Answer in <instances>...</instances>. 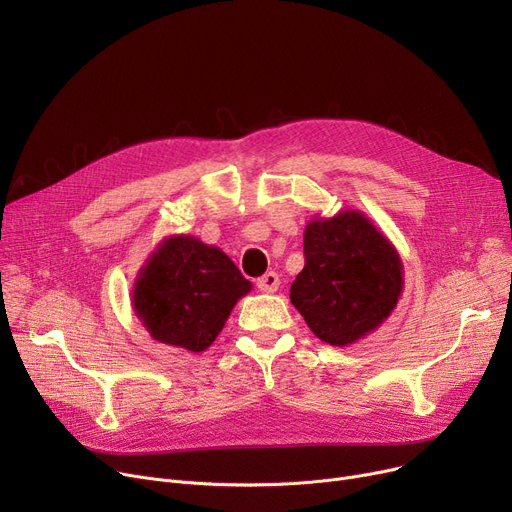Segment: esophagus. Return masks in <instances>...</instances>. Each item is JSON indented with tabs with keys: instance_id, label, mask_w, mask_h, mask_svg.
Segmentation results:
<instances>
[{
	"instance_id": "obj_1",
	"label": "esophagus",
	"mask_w": 512,
	"mask_h": 512,
	"mask_svg": "<svg viewBox=\"0 0 512 512\" xmlns=\"http://www.w3.org/2000/svg\"><path fill=\"white\" fill-rule=\"evenodd\" d=\"M280 286V276L276 272H267L261 278H257V288L261 292H276Z\"/></svg>"
}]
</instances>
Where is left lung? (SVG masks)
I'll return each mask as SVG.
<instances>
[{"label":"left lung","instance_id":"obj_1","mask_svg":"<svg viewBox=\"0 0 512 512\" xmlns=\"http://www.w3.org/2000/svg\"><path fill=\"white\" fill-rule=\"evenodd\" d=\"M303 253L305 267L290 286V301L319 340L353 344L396 307L400 257L361 213L342 211L311 222Z\"/></svg>","mask_w":512,"mask_h":512}]
</instances>
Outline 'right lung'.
<instances>
[{"label":"right lung","instance_id":"add662e5","mask_svg":"<svg viewBox=\"0 0 512 512\" xmlns=\"http://www.w3.org/2000/svg\"><path fill=\"white\" fill-rule=\"evenodd\" d=\"M249 290L226 253L193 236H172L141 270L132 305L155 340L201 353Z\"/></svg>","mask_w":512,"mask_h":512}]
</instances>
